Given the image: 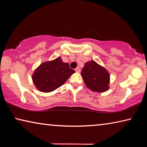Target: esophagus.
<instances>
[{
  "label": "esophagus",
  "mask_w": 147,
  "mask_h": 147,
  "mask_svg": "<svg viewBox=\"0 0 147 147\" xmlns=\"http://www.w3.org/2000/svg\"><path fill=\"white\" fill-rule=\"evenodd\" d=\"M75 71L78 72V73H80V67H76L75 69Z\"/></svg>",
  "instance_id": "obj_1"
}]
</instances>
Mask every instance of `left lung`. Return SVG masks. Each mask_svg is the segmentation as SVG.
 Returning a JSON list of instances; mask_svg holds the SVG:
<instances>
[{"label":"left lung","mask_w":147,"mask_h":147,"mask_svg":"<svg viewBox=\"0 0 147 147\" xmlns=\"http://www.w3.org/2000/svg\"><path fill=\"white\" fill-rule=\"evenodd\" d=\"M81 75L86 86L91 91L102 93L109 89L110 76L108 71L94 61L86 62Z\"/></svg>","instance_id":"obj_1"}]
</instances>
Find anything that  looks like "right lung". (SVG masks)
Instances as JSON below:
<instances>
[{
    "mask_svg": "<svg viewBox=\"0 0 147 147\" xmlns=\"http://www.w3.org/2000/svg\"><path fill=\"white\" fill-rule=\"evenodd\" d=\"M74 73L68 63H64L60 57L41 63L32 76L36 88L44 93H49L65 83Z\"/></svg>",
    "mask_w": 147,
    "mask_h": 147,
    "instance_id": "1",
    "label": "right lung"
}]
</instances>
